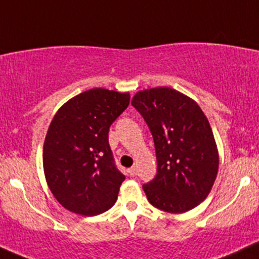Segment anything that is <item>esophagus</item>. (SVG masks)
<instances>
[{
	"instance_id": "34e87169",
	"label": "esophagus",
	"mask_w": 259,
	"mask_h": 259,
	"mask_svg": "<svg viewBox=\"0 0 259 259\" xmlns=\"http://www.w3.org/2000/svg\"><path fill=\"white\" fill-rule=\"evenodd\" d=\"M127 173L130 174V177H135L137 176V168H135V166H133V168L127 169Z\"/></svg>"
}]
</instances>
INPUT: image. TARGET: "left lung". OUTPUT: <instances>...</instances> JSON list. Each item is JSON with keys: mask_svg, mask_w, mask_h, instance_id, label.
Returning <instances> with one entry per match:
<instances>
[{"mask_svg": "<svg viewBox=\"0 0 259 259\" xmlns=\"http://www.w3.org/2000/svg\"><path fill=\"white\" fill-rule=\"evenodd\" d=\"M132 105L154 139L156 176L143 185L149 203L168 213H184L209 194L219 155L207 116L197 103L170 88L135 94Z\"/></svg>", "mask_w": 259, "mask_h": 259, "instance_id": "obj_1", "label": "left lung"}]
</instances>
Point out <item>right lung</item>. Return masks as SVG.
Returning a JSON list of instances; mask_svg holds the SVG:
<instances>
[{"mask_svg":"<svg viewBox=\"0 0 259 259\" xmlns=\"http://www.w3.org/2000/svg\"><path fill=\"white\" fill-rule=\"evenodd\" d=\"M129 101V93L91 89L55 114L44 144V171L67 210L93 217L116 202L125 176L115 165L109 129Z\"/></svg>","mask_w":259,"mask_h":259,"instance_id":"obj_1","label":"right lung"}]
</instances>
